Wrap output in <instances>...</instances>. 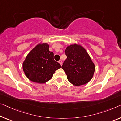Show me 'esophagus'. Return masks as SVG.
Returning a JSON list of instances; mask_svg holds the SVG:
<instances>
[{"instance_id":"1","label":"esophagus","mask_w":121,"mask_h":121,"mask_svg":"<svg viewBox=\"0 0 121 121\" xmlns=\"http://www.w3.org/2000/svg\"><path fill=\"white\" fill-rule=\"evenodd\" d=\"M59 63L61 65V66H62V61H61V60H59Z\"/></svg>"}]
</instances>
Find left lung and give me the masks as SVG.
<instances>
[{
  "mask_svg": "<svg viewBox=\"0 0 121 121\" xmlns=\"http://www.w3.org/2000/svg\"><path fill=\"white\" fill-rule=\"evenodd\" d=\"M67 56L62 68L68 80L73 85L79 86L89 82L93 76L95 66L86 49L80 44L67 47Z\"/></svg>",
  "mask_w": 121,
  "mask_h": 121,
  "instance_id": "8db88e82",
  "label": "left lung"
}]
</instances>
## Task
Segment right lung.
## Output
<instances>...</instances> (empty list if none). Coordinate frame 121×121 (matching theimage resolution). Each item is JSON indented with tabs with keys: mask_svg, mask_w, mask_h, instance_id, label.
<instances>
[{
	"mask_svg": "<svg viewBox=\"0 0 121 121\" xmlns=\"http://www.w3.org/2000/svg\"><path fill=\"white\" fill-rule=\"evenodd\" d=\"M49 48L47 43H39L23 62V71L31 82L45 83L52 79L55 71L61 68L60 64L54 60V53L49 51Z\"/></svg>",
	"mask_w": 121,
	"mask_h": 121,
	"instance_id": "1",
	"label": "right lung"
}]
</instances>
